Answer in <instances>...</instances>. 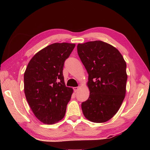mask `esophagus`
<instances>
[{
    "label": "esophagus",
    "instance_id": "1",
    "mask_svg": "<svg viewBox=\"0 0 150 150\" xmlns=\"http://www.w3.org/2000/svg\"><path fill=\"white\" fill-rule=\"evenodd\" d=\"M79 90V87H74L73 88V90H74L75 92H77Z\"/></svg>",
    "mask_w": 150,
    "mask_h": 150
}]
</instances>
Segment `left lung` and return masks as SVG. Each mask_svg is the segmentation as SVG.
<instances>
[{
  "instance_id": "8db88e82",
  "label": "left lung",
  "mask_w": 150,
  "mask_h": 150,
  "mask_svg": "<svg viewBox=\"0 0 150 150\" xmlns=\"http://www.w3.org/2000/svg\"><path fill=\"white\" fill-rule=\"evenodd\" d=\"M77 52L88 73L90 91L81 104L82 112L91 122H106L117 113L125 97V60L115 47L100 40L79 44Z\"/></svg>"
}]
</instances>
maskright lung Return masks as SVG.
I'll return each instance as SVG.
<instances>
[{
    "label": "right lung",
    "mask_w": 150,
    "mask_h": 150,
    "mask_svg": "<svg viewBox=\"0 0 150 150\" xmlns=\"http://www.w3.org/2000/svg\"><path fill=\"white\" fill-rule=\"evenodd\" d=\"M75 44L54 43L30 60L24 75V93L31 110L43 123L52 124L64 117L73 89L66 87L63 76L65 60Z\"/></svg>",
    "instance_id": "obj_1"
}]
</instances>
